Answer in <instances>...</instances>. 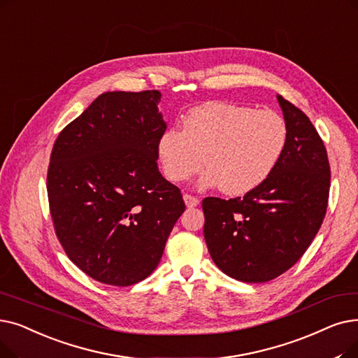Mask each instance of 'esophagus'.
Here are the masks:
<instances>
[{
    "label": "esophagus",
    "instance_id": "esophagus-1",
    "mask_svg": "<svg viewBox=\"0 0 358 358\" xmlns=\"http://www.w3.org/2000/svg\"><path fill=\"white\" fill-rule=\"evenodd\" d=\"M184 201L189 208H194V206L199 205V199L196 196H192V194H187V193L184 194Z\"/></svg>",
    "mask_w": 358,
    "mask_h": 358
}]
</instances>
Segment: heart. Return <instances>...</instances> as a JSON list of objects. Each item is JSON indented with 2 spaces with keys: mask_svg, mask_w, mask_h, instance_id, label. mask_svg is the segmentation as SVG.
<instances>
[{
  "mask_svg": "<svg viewBox=\"0 0 358 358\" xmlns=\"http://www.w3.org/2000/svg\"><path fill=\"white\" fill-rule=\"evenodd\" d=\"M181 124L182 131L168 129L158 138L165 176L174 182L187 181L206 164L205 182H217L229 196L259 187L281 161L288 142L282 115L232 102L197 105Z\"/></svg>",
  "mask_w": 358,
  "mask_h": 358,
  "instance_id": "1",
  "label": "heart"
}]
</instances>
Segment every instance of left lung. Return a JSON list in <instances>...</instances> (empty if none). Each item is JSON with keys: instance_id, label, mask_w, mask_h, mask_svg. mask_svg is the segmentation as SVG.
I'll use <instances>...</instances> for the list:
<instances>
[{"instance_id": "left-lung-1", "label": "left lung", "mask_w": 358, "mask_h": 358, "mask_svg": "<svg viewBox=\"0 0 358 358\" xmlns=\"http://www.w3.org/2000/svg\"><path fill=\"white\" fill-rule=\"evenodd\" d=\"M288 126L281 161L243 197H206L203 234L215 265L243 282H268L312 244L328 209V152L308 117L278 95Z\"/></svg>"}]
</instances>
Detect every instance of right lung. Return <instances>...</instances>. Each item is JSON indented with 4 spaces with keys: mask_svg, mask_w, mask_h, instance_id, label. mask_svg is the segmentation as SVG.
Wrapping results in <instances>:
<instances>
[{
    "mask_svg": "<svg viewBox=\"0 0 358 358\" xmlns=\"http://www.w3.org/2000/svg\"><path fill=\"white\" fill-rule=\"evenodd\" d=\"M159 90L105 92L58 134L46 176L50 212L66 255L98 282L148 278L185 209L158 168L166 130Z\"/></svg>",
    "mask_w": 358,
    "mask_h": 358,
    "instance_id": "add662e5",
    "label": "right lung"
}]
</instances>
